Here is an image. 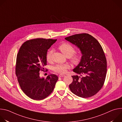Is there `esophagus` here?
Listing matches in <instances>:
<instances>
[{"instance_id": "esophagus-1", "label": "esophagus", "mask_w": 122, "mask_h": 122, "mask_svg": "<svg viewBox=\"0 0 122 122\" xmlns=\"http://www.w3.org/2000/svg\"><path fill=\"white\" fill-rule=\"evenodd\" d=\"M64 76H65V75H63V74H60V75H59V77L62 78V77H64Z\"/></svg>"}]
</instances>
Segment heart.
Returning a JSON list of instances; mask_svg holds the SVG:
<instances>
[{
    "mask_svg": "<svg viewBox=\"0 0 122 122\" xmlns=\"http://www.w3.org/2000/svg\"><path fill=\"white\" fill-rule=\"evenodd\" d=\"M58 48L64 55L69 57V59L72 63L77 64L80 61L81 54L79 53H75V48L70 43L67 42L62 43L59 46ZM53 53V50L52 49H50L47 51L46 56L47 61H51ZM70 67L71 66L69 64H59L56 65L54 67L53 70L56 72L63 74L65 73L67 69L70 68Z\"/></svg>",
    "mask_w": 122,
    "mask_h": 122,
    "instance_id": "b5f03b06",
    "label": "heart"
}]
</instances>
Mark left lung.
<instances>
[{"instance_id":"1","label":"left lung","mask_w":122,"mask_h":122,"mask_svg":"<svg viewBox=\"0 0 122 122\" xmlns=\"http://www.w3.org/2000/svg\"><path fill=\"white\" fill-rule=\"evenodd\" d=\"M80 48L82 57L73 71L69 89L76 96L88 98L97 94L103 87L107 74V60L99 42L89 34H75L65 38Z\"/></svg>"}]
</instances>
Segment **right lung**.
Here are the masks:
<instances>
[{
    "label": "right lung",
    "mask_w": 122,
    "mask_h": 122,
    "mask_svg": "<svg viewBox=\"0 0 122 122\" xmlns=\"http://www.w3.org/2000/svg\"><path fill=\"white\" fill-rule=\"evenodd\" d=\"M56 40L43 38L28 40L22 45L17 54L15 68L17 80L22 90L32 99L40 100L49 96L58 79L53 74L46 78H41L39 72L44 71L48 50Z\"/></svg>",
    "instance_id": "obj_1"
}]
</instances>
